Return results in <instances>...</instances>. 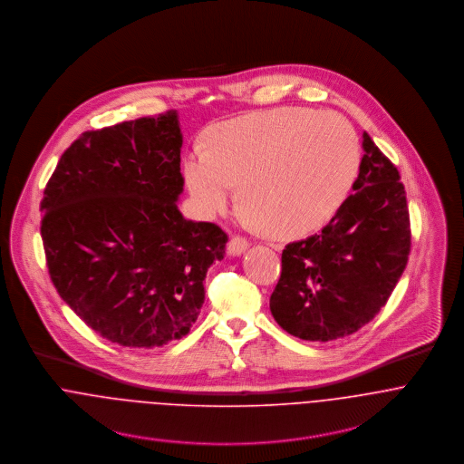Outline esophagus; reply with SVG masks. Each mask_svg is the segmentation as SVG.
Returning <instances> with one entry per match:
<instances>
[{
    "label": "esophagus",
    "mask_w": 464,
    "mask_h": 464,
    "mask_svg": "<svg viewBox=\"0 0 464 464\" xmlns=\"http://www.w3.org/2000/svg\"><path fill=\"white\" fill-rule=\"evenodd\" d=\"M247 247H249L247 238L235 235V237H231V240H229V244H227V253H229L231 256H238V255H242Z\"/></svg>",
    "instance_id": "esophagus-1"
}]
</instances>
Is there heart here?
<instances>
[{
  "label": "heart",
  "mask_w": 464,
  "mask_h": 464,
  "mask_svg": "<svg viewBox=\"0 0 464 464\" xmlns=\"http://www.w3.org/2000/svg\"><path fill=\"white\" fill-rule=\"evenodd\" d=\"M360 165V140L345 117L283 106L209 128L207 150L185 156L183 178L203 217L224 213L238 185L251 226L297 238L340 211Z\"/></svg>",
  "instance_id": "heart-1"
}]
</instances>
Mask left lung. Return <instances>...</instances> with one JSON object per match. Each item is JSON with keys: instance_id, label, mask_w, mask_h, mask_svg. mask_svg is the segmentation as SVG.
Returning a JSON list of instances; mask_svg holds the SVG:
<instances>
[{"instance_id": "obj_1", "label": "left lung", "mask_w": 464, "mask_h": 464, "mask_svg": "<svg viewBox=\"0 0 464 464\" xmlns=\"http://www.w3.org/2000/svg\"><path fill=\"white\" fill-rule=\"evenodd\" d=\"M354 192L322 229L288 244L270 295L276 322L309 342L356 333L388 303L411 251L406 190L388 156L362 133Z\"/></svg>"}]
</instances>
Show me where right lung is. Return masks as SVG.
Masks as SVG:
<instances>
[{
    "label": "right lung",
    "instance_id": "add662e5",
    "mask_svg": "<svg viewBox=\"0 0 464 464\" xmlns=\"http://www.w3.org/2000/svg\"><path fill=\"white\" fill-rule=\"evenodd\" d=\"M176 110L85 131L60 158L41 201L58 295L100 336L133 349L183 338L226 255L213 222L183 218Z\"/></svg>",
    "mask_w": 464,
    "mask_h": 464
}]
</instances>
